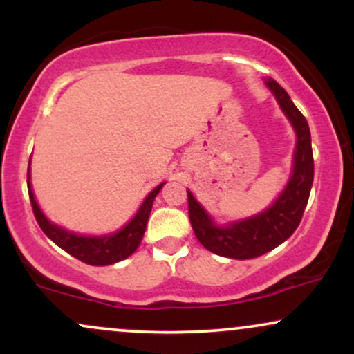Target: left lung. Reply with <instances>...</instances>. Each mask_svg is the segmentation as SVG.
Returning <instances> with one entry per match:
<instances>
[{
    "label": "left lung",
    "mask_w": 354,
    "mask_h": 354,
    "mask_svg": "<svg viewBox=\"0 0 354 354\" xmlns=\"http://www.w3.org/2000/svg\"><path fill=\"white\" fill-rule=\"evenodd\" d=\"M265 83L274 93L279 106L284 115L290 118L298 135L293 174L281 196L265 213L245 221L233 223L228 228H218L188 191V214L191 228L196 234L198 241L211 253L226 258H258L286 241L301 223L310 198L313 174H315L310 126L278 81L268 78Z\"/></svg>",
    "instance_id": "obj_1"
}]
</instances>
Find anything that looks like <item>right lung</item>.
Here are the masks:
<instances>
[{"mask_svg": "<svg viewBox=\"0 0 354 354\" xmlns=\"http://www.w3.org/2000/svg\"><path fill=\"white\" fill-rule=\"evenodd\" d=\"M163 185L165 183H161L160 186H156V188L148 194V198L143 201V205H141L136 216L133 218L123 230L118 231L116 234H111V236L89 238L73 234L70 231L61 230L59 226L51 225V223L48 221L46 216L41 213V209H39L38 203L35 201L33 189H31L30 185V169H28V193H30L31 208H33L35 218L36 221H38L39 228H41L44 231V234H46L53 243H56L61 250H64L66 253L75 256L76 259H80V261L91 266L113 265V263L121 261V259L128 258L129 254L135 253L136 248L140 246L141 239H143L146 223H148L149 213H151L154 198L160 193V189L163 188Z\"/></svg>", "mask_w": 354, "mask_h": 354, "instance_id": "add662e5", "label": "right lung"}]
</instances>
